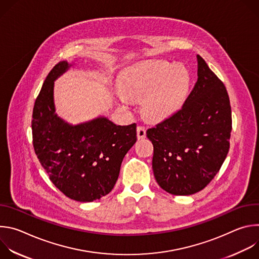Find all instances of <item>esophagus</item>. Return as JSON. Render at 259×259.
I'll use <instances>...</instances> for the list:
<instances>
[{
  "label": "esophagus",
  "instance_id": "1",
  "mask_svg": "<svg viewBox=\"0 0 259 259\" xmlns=\"http://www.w3.org/2000/svg\"><path fill=\"white\" fill-rule=\"evenodd\" d=\"M136 132H137V137H138V139H142V138H144L145 135H146L145 128H144L143 126H137Z\"/></svg>",
  "mask_w": 259,
  "mask_h": 259
}]
</instances>
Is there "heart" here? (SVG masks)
<instances>
[{"instance_id":"heart-1","label":"heart","mask_w":259,"mask_h":259,"mask_svg":"<svg viewBox=\"0 0 259 259\" xmlns=\"http://www.w3.org/2000/svg\"><path fill=\"white\" fill-rule=\"evenodd\" d=\"M190 83L191 73L187 67H173L166 61L146 62L128 69L120 77L122 93L116 92V98L124 106L129 104V98H143V114L152 120H162L182 104Z\"/></svg>"}]
</instances>
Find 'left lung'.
<instances>
[{"mask_svg": "<svg viewBox=\"0 0 259 259\" xmlns=\"http://www.w3.org/2000/svg\"><path fill=\"white\" fill-rule=\"evenodd\" d=\"M197 59L198 80L181 108L146 131L154 145L155 178L175 196L205 189L230 150L232 109L227 88L200 55Z\"/></svg>", "mask_w": 259, "mask_h": 259, "instance_id": "1", "label": "left lung"}]
</instances>
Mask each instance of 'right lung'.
Returning <instances> with one entry per match:
<instances>
[{"label": "right lung", "mask_w": 259, "mask_h": 259, "mask_svg": "<svg viewBox=\"0 0 259 259\" xmlns=\"http://www.w3.org/2000/svg\"><path fill=\"white\" fill-rule=\"evenodd\" d=\"M68 67L60 61L50 70L32 110L34 153L49 179L67 198L92 202L115 187L122 161L136 142V124L120 126L106 118L70 126L55 114V79Z\"/></svg>", "instance_id": "obj_1"}]
</instances>
